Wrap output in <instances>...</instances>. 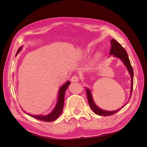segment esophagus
Listing matches in <instances>:
<instances>
[{"label": "esophagus", "mask_w": 147, "mask_h": 147, "mask_svg": "<svg viewBox=\"0 0 147 147\" xmlns=\"http://www.w3.org/2000/svg\"><path fill=\"white\" fill-rule=\"evenodd\" d=\"M71 81L72 82H78V78L77 76H74L71 77Z\"/></svg>", "instance_id": "1"}]
</instances>
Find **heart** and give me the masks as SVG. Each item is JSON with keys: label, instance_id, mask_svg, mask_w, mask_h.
<instances>
[{"label": "heart", "instance_id": "1", "mask_svg": "<svg viewBox=\"0 0 147 147\" xmlns=\"http://www.w3.org/2000/svg\"><path fill=\"white\" fill-rule=\"evenodd\" d=\"M92 52V51L91 49H87L85 52H84V56L85 57L86 56H89ZM100 56V53H97L95 55V60H97L98 59Z\"/></svg>", "mask_w": 147, "mask_h": 147}]
</instances>
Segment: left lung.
Listing matches in <instances>:
<instances>
[{"label": "left lung", "instance_id": "obj_1", "mask_svg": "<svg viewBox=\"0 0 147 147\" xmlns=\"http://www.w3.org/2000/svg\"><path fill=\"white\" fill-rule=\"evenodd\" d=\"M111 43L112 44V47H111V49L109 52V55H113V57H116L119 59L123 63V64L124 65V66H125V67L127 68V71H129L130 75V77H131V88H130V96L129 99H130V98H131V93H132V91H133V77H134V73H133V68L131 67L130 61L128 56V55L125 51V50L121 47V45L117 42V41H116L115 39H112L111 40ZM86 90V92H87V99H88V103L90 107V108H91V109L93 111V112L99 116H110V115H112L115 113H116V112H117L118 111H119L120 109H121L123 107H124L125 105H126L127 103L129 102V100H127V102H126V103H125L124 105L121 107L120 108L115 110V111H105L103 110L100 108H99L95 104L93 97H92V92L90 90V88H87V87H85Z\"/></svg>", "mask_w": 147, "mask_h": 147}]
</instances>
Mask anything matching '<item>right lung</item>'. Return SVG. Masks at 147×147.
I'll list each match as a JSON object with an SVG mask.
<instances>
[{"label": "right lung", "mask_w": 147, "mask_h": 147, "mask_svg": "<svg viewBox=\"0 0 147 147\" xmlns=\"http://www.w3.org/2000/svg\"><path fill=\"white\" fill-rule=\"evenodd\" d=\"M23 48V46L20 47L18 49L16 55L20 53V52L22 51ZM70 81H67L65 84H63L61 87H60L58 92V95H57V102L56 103V105L54 107L51 113H49L48 115H31L26 113L24 111H23L27 115L36 119L42 121H52L55 120L60 115L63 111V106H64V101H65V92L68 88V87L70 86Z\"/></svg>", "instance_id": "right-lung-1"}]
</instances>
